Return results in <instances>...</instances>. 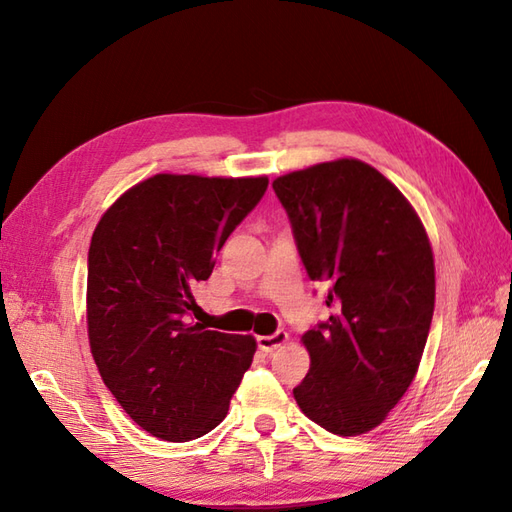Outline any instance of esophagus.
Returning a JSON list of instances; mask_svg holds the SVG:
<instances>
[{
    "instance_id": "34e87169",
    "label": "esophagus",
    "mask_w": 512,
    "mask_h": 512,
    "mask_svg": "<svg viewBox=\"0 0 512 512\" xmlns=\"http://www.w3.org/2000/svg\"><path fill=\"white\" fill-rule=\"evenodd\" d=\"M286 343H288V332H284V330H277L270 336H257V345L262 347L264 352H275L277 347L286 345Z\"/></svg>"
}]
</instances>
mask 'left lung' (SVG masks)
Instances as JSON below:
<instances>
[{"instance_id":"left-lung-1","label":"left lung","mask_w":512,"mask_h":512,"mask_svg":"<svg viewBox=\"0 0 512 512\" xmlns=\"http://www.w3.org/2000/svg\"><path fill=\"white\" fill-rule=\"evenodd\" d=\"M273 189L334 310L301 336L310 372L292 394L325 431L361 436L405 396L427 345L436 303L427 231L405 195L354 158L286 173Z\"/></svg>"}]
</instances>
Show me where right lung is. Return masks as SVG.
<instances>
[{
	"label": "right lung",
	"mask_w": 512,
	"mask_h": 512,
	"mask_svg": "<svg viewBox=\"0 0 512 512\" xmlns=\"http://www.w3.org/2000/svg\"><path fill=\"white\" fill-rule=\"evenodd\" d=\"M268 178L158 173L96 224L88 253V336L103 383L151 436L189 442L220 424L253 363V336L187 323L193 288L213 273Z\"/></svg>",
	"instance_id": "1"
}]
</instances>
